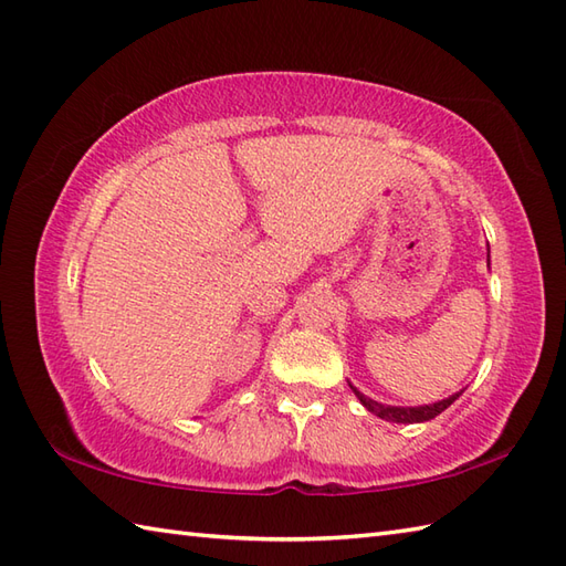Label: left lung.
<instances>
[{
  "label": "left lung",
  "instance_id": "8db88e82",
  "mask_svg": "<svg viewBox=\"0 0 566 566\" xmlns=\"http://www.w3.org/2000/svg\"><path fill=\"white\" fill-rule=\"evenodd\" d=\"M350 389L355 391L359 403H363L369 413H375V416H379L384 420H391V423H426V420L440 416L444 408L452 406L454 399H460V396H462V391H457V394L448 396V399H442L438 403H428V406H384V403H379L375 399H369V396L359 394L353 387V384H350Z\"/></svg>",
  "mask_w": 566,
  "mask_h": 566
}]
</instances>
